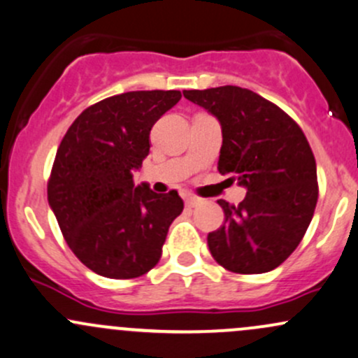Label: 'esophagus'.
Segmentation results:
<instances>
[{"label": "esophagus", "mask_w": 358, "mask_h": 358, "mask_svg": "<svg viewBox=\"0 0 358 358\" xmlns=\"http://www.w3.org/2000/svg\"><path fill=\"white\" fill-rule=\"evenodd\" d=\"M183 201H185V204L189 206V208H195V206H199V202H201L197 197H194V195L190 194L183 195Z\"/></svg>", "instance_id": "obj_1"}]
</instances>
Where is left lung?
Returning <instances> with one entry per match:
<instances>
[{
    "label": "left lung",
    "instance_id": "obj_1",
    "mask_svg": "<svg viewBox=\"0 0 358 358\" xmlns=\"http://www.w3.org/2000/svg\"><path fill=\"white\" fill-rule=\"evenodd\" d=\"M183 96L220 122L217 169L247 190L236 208L217 201L224 223L208 235L210 254L233 273L273 271L299 247L317 204V169L306 135L287 113L248 89L223 85Z\"/></svg>",
    "mask_w": 358,
    "mask_h": 358
}]
</instances>
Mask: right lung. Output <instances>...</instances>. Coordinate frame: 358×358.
Masks as SVG:
<instances>
[{
	"label": "right lung",
	"mask_w": 358,
	"mask_h": 358,
	"mask_svg": "<svg viewBox=\"0 0 358 358\" xmlns=\"http://www.w3.org/2000/svg\"><path fill=\"white\" fill-rule=\"evenodd\" d=\"M180 99V90L108 97L82 111L59 144L48 202L71 252L101 276L130 280L152 269L169 224L182 214L178 192L156 194L134 183L150 129Z\"/></svg>",
	"instance_id": "1"
}]
</instances>
